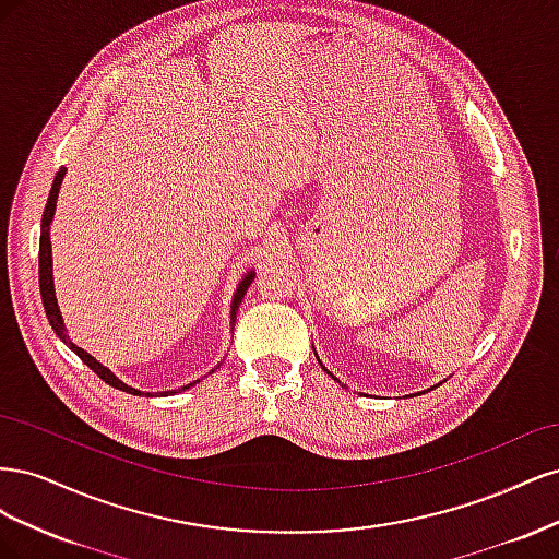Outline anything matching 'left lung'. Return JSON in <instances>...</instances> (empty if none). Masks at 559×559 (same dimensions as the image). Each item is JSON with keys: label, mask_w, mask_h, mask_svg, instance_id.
Instances as JSON below:
<instances>
[{"label": "left lung", "mask_w": 559, "mask_h": 559, "mask_svg": "<svg viewBox=\"0 0 559 559\" xmlns=\"http://www.w3.org/2000/svg\"><path fill=\"white\" fill-rule=\"evenodd\" d=\"M314 357H317V352H314ZM317 361H319V357H317ZM319 366H321V368H324V370H326V373H329V368H326V366H324V364H321V361H319ZM329 376H331V378H333V380H337V378H335V376H333V373H329Z\"/></svg>", "instance_id": "1"}]
</instances>
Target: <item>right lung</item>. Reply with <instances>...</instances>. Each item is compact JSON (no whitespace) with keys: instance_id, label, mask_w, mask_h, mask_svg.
<instances>
[{"instance_id":"1","label":"right lung","mask_w":559,"mask_h":559,"mask_svg":"<svg viewBox=\"0 0 559 559\" xmlns=\"http://www.w3.org/2000/svg\"><path fill=\"white\" fill-rule=\"evenodd\" d=\"M67 175V167H60L56 179H53V186H50V193H48V200H46V207H44V214H41V238H39V289H41V302H44V310H46V317L50 321V326H53L56 335L60 337V341L70 347L76 357L86 364L93 373H97L99 378H103L107 384L121 389V392H128V394H134V396H154V394H144L140 392V389H134L130 384H126L121 378L114 376L111 370L107 366L99 364L93 354H88L86 349L76 347L72 341H70V333H67V326L62 321V314H60V308H58V298H56V284H53V253H50V224H53V214H56V202H58V193H60V186H62V179ZM253 277H257V273L253 270H247L245 277L238 282V289H235L233 294V300H230V329L235 326V317H238V310H240V302L249 289V284L253 282ZM222 366V364H218ZM216 366V368H218ZM214 368V370H216ZM214 370H210V373H214ZM200 380H193L191 384H183L179 389H170V392H156V396H167V394H179L183 392V389H191L193 384H198Z\"/></svg>"}]
</instances>
